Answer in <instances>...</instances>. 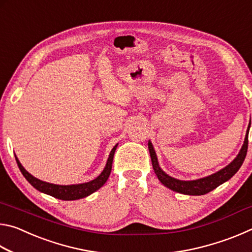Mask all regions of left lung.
<instances>
[{"label":"left lung","instance_id":"obj_1","mask_svg":"<svg viewBox=\"0 0 252 252\" xmlns=\"http://www.w3.org/2000/svg\"><path fill=\"white\" fill-rule=\"evenodd\" d=\"M250 126L251 125L249 123L244 144H242L238 156L228 165H225L224 168L219 170V171L212 173L208 177L195 179V180H179V179L173 178L169 176L168 173H165L161 169L155 148L152 146V142L149 140L148 148L149 152H150L152 167L153 170H155V173L157 174L158 179H159L162 185L169 188V189H171L172 191H176V192L188 195H202L210 192L213 189H216L217 187H219L225 181H228L229 179H231L238 172V170L240 169L242 163H244L245 158L247 156V150H248V134Z\"/></svg>","mask_w":252,"mask_h":252}]
</instances>
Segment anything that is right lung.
<instances>
[{"label": "right lung", "instance_id": "right-lung-1", "mask_svg": "<svg viewBox=\"0 0 252 252\" xmlns=\"http://www.w3.org/2000/svg\"><path fill=\"white\" fill-rule=\"evenodd\" d=\"M118 143L113 147L111 150L108 161L106 164L99 176L93 180L85 182V183H78V185H67V186H61V185H54V183L42 181L40 179L33 177L31 173H29L24 167L21 164L18 157L15 156L16 163H18L21 172L24 176V178L31 183V185L35 188L36 190H39L40 192H43L45 194L52 195V197L60 199V200H65V201H71V200H78L88 197V195L95 192L96 190H99L100 188L104 185L106 180L109 179V176L111 173V169H112V162H113V156L114 152L117 150Z\"/></svg>", "mask_w": 252, "mask_h": 252}]
</instances>
